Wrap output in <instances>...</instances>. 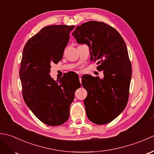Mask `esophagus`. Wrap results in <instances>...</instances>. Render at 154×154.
Listing matches in <instances>:
<instances>
[{"label":"esophagus","mask_w":154,"mask_h":154,"mask_svg":"<svg viewBox=\"0 0 154 154\" xmlns=\"http://www.w3.org/2000/svg\"><path fill=\"white\" fill-rule=\"evenodd\" d=\"M79 78L80 82L81 83V78H82V75H79Z\"/></svg>","instance_id":"obj_1"}]
</instances>
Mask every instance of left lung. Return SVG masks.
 <instances>
[{"instance_id":"left-lung-1","label":"left lung","mask_w":154,"mask_h":154,"mask_svg":"<svg viewBox=\"0 0 154 154\" xmlns=\"http://www.w3.org/2000/svg\"><path fill=\"white\" fill-rule=\"evenodd\" d=\"M78 44L89 48L91 61H97L104 77L90 75L82 79L87 91L84 100L87 116L97 124L110 122L125 109L128 100L132 67L126 45L114 28L104 22L89 21L72 33Z\"/></svg>"}]
</instances>
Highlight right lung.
Masks as SVG:
<instances>
[{"label": "right lung", "mask_w": 154, "mask_h": 154, "mask_svg": "<svg viewBox=\"0 0 154 154\" xmlns=\"http://www.w3.org/2000/svg\"><path fill=\"white\" fill-rule=\"evenodd\" d=\"M74 26L51 25L31 38L23 50L20 69L23 98L26 105L42 122L59 126L69 117L74 93L81 87L79 79L70 81L69 75L55 81L50 73L51 63H57L69 40Z\"/></svg>", "instance_id": "obj_1"}]
</instances>
